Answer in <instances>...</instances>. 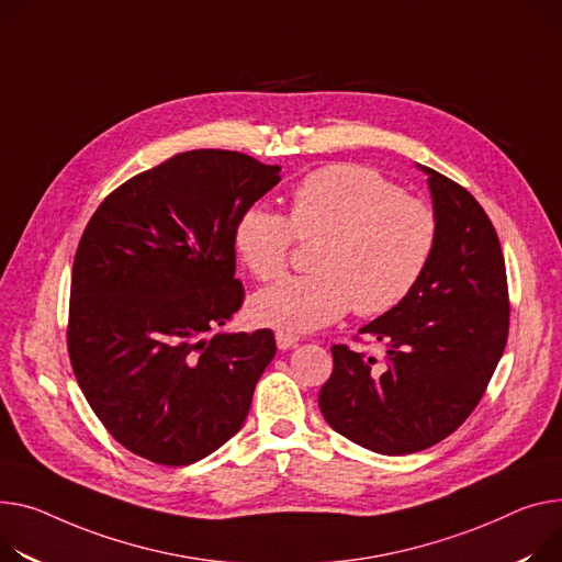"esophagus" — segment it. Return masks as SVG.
<instances>
[{
	"label": "esophagus",
	"mask_w": 562,
	"mask_h": 562,
	"mask_svg": "<svg viewBox=\"0 0 562 562\" xmlns=\"http://www.w3.org/2000/svg\"><path fill=\"white\" fill-rule=\"evenodd\" d=\"M297 336L295 334H286V331H276V344L280 350H289V348H295L297 346Z\"/></svg>",
	"instance_id": "1"
}]
</instances>
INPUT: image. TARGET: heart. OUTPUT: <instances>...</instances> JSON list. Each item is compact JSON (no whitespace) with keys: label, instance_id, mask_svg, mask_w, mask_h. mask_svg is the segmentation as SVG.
I'll return each mask as SVG.
<instances>
[{"label":"heart","instance_id":"b5f03b06","mask_svg":"<svg viewBox=\"0 0 562 562\" xmlns=\"http://www.w3.org/2000/svg\"><path fill=\"white\" fill-rule=\"evenodd\" d=\"M295 235L321 239L312 271L261 289L250 301L255 323L278 331L318 329L348 314L380 316L397 307L423 278L438 239L434 210L378 171L331 165L291 192V223L261 205L235 226V250L259 280L278 278Z\"/></svg>","mask_w":562,"mask_h":562}]
</instances>
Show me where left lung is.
Segmentation results:
<instances>
[{
	"mask_svg": "<svg viewBox=\"0 0 562 562\" xmlns=\"http://www.w3.org/2000/svg\"><path fill=\"white\" fill-rule=\"evenodd\" d=\"M427 176L438 239L404 301L359 334L384 361L334 346L318 393L327 425L370 452L402 457L457 431L483 397L508 336L504 255L488 214L454 180Z\"/></svg>",
	"mask_w": 562,
	"mask_h": 562,
	"instance_id": "1",
	"label": "left lung"
}]
</instances>
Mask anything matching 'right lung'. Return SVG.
<instances>
[{"label": "right lung", "mask_w": 562, "mask_h": 562, "mask_svg": "<svg viewBox=\"0 0 562 562\" xmlns=\"http://www.w3.org/2000/svg\"><path fill=\"white\" fill-rule=\"evenodd\" d=\"M278 182V165L199 148L131 178L92 214L67 348L97 418L133 454L190 465L241 429L276 336L216 329L244 301L237 218Z\"/></svg>", "instance_id": "right-lung-1"}]
</instances>
